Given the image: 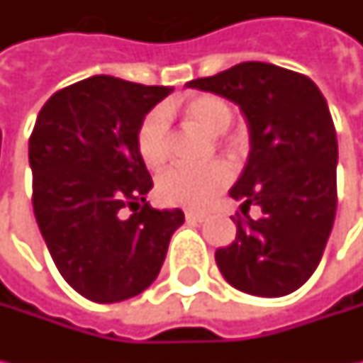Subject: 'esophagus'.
Instances as JSON below:
<instances>
[{
	"instance_id": "esophagus-1",
	"label": "esophagus",
	"mask_w": 363,
	"mask_h": 363,
	"mask_svg": "<svg viewBox=\"0 0 363 363\" xmlns=\"http://www.w3.org/2000/svg\"><path fill=\"white\" fill-rule=\"evenodd\" d=\"M186 218H188V220H191V222H203V220H206V214H202V212H191V210H188V212H186Z\"/></svg>"
}]
</instances>
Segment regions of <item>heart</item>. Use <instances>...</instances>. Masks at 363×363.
Instances as JSON below:
<instances>
[{
  "mask_svg": "<svg viewBox=\"0 0 363 363\" xmlns=\"http://www.w3.org/2000/svg\"><path fill=\"white\" fill-rule=\"evenodd\" d=\"M184 113L191 123L210 135L224 133L232 123L230 105L214 94H200L184 105ZM167 129L169 119L165 108H153L147 113L137 129V149L141 160L149 167H160L167 160ZM232 179L230 167L226 163H208L200 167L174 165L163 172L157 179V196L167 206H179L189 210H202L214 200L220 189Z\"/></svg>",
  "mask_w": 363,
  "mask_h": 363,
  "instance_id": "obj_1",
  "label": "heart"
}]
</instances>
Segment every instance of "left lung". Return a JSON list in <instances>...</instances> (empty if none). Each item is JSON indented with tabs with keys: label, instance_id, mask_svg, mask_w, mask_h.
Segmentation results:
<instances>
[{
	"label": "left lung",
	"instance_id": "8db88e82",
	"mask_svg": "<svg viewBox=\"0 0 363 363\" xmlns=\"http://www.w3.org/2000/svg\"><path fill=\"white\" fill-rule=\"evenodd\" d=\"M188 89L214 92L240 108L250 151L230 198L242 214L216 264L234 289L283 297L307 283L323 257L337 210V137L328 101L311 78L267 62H240Z\"/></svg>",
	"mask_w": 363,
	"mask_h": 363
}]
</instances>
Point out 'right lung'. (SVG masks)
Here are the masks:
<instances>
[{
  "label": "right lung",
  "mask_w": 363,
  "mask_h": 363,
  "mask_svg": "<svg viewBox=\"0 0 363 363\" xmlns=\"http://www.w3.org/2000/svg\"><path fill=\"white\" fill-rule=\"evenodd\" d=\"M169 92L96 74L54 92L35 119V222L64 281L94 303L143 293L184 224L179 208L145 202L153 182L137 149L139 123Z\"/></svg>",
  "instance_id": "right-lung-1"
}]
</instances>
